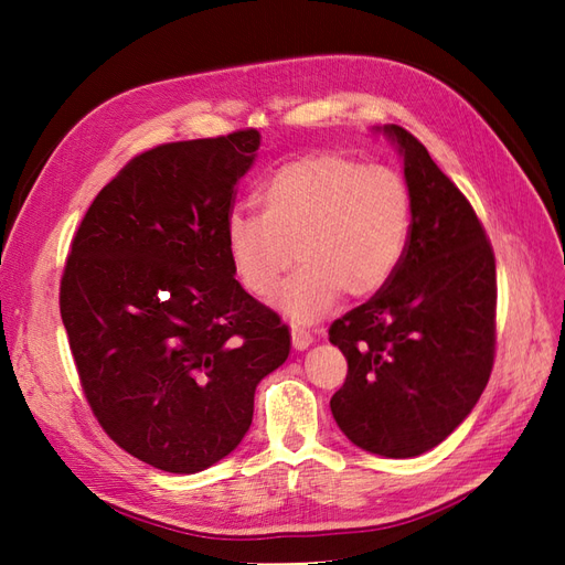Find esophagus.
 <instances>
[{"label": "esophagus", "instance_id": "1", "mask_svg": "<svg viewBox=\"0 0 565 565\" xmlns=\"http://www.w3.org/2000/svg\"><path fill=\"white\" fill-rule=\"evenodd\" d=\"M311 344H313V337L309 332L301 330V328H292V347L297 351H306Z\"/></svg>", "mask_w": 565, "mask_h": 565}]
</instances>
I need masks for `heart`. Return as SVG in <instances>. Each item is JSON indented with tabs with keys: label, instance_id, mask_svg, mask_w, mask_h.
Segmentation results:
<instances>
[{
	"label": "heart",
	"instance_id": "b5f03b06",
	"mask_svg": "<svg viewBox=\"0 0 565 565\" xmlns=\"http://www.w3.org/2000/svg\"><path fill=\"white\" fill-rule=\"evenodd\" d=\"M262 214L228 216L226 247L237 278L266 299L295 259L280 309L313 322L349 295L370 297L393 278L413 231V195L388 167L344 152H311L278 167L256 193Z\"/></svg>",
	"mask_w": 565,
	"mask_h": 565
}]
</instances>
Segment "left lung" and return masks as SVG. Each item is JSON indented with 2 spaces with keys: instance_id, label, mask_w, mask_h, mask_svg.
I'll use <instances>...</instances> for the list:
<instances>
[{
  "instance_id": "obj_1",
  "label": "left lung",
  "mask_w": 565,
  "mask_h": 565,
  "mask_svg": "<svg viewBox=\"0 0 565 565\" xmlns=\"http://www.w3.org/2000/svg\"><path fill=\"white\" fill-rule=\"evenodd\" d=\"M396 146L413 195V231L393 278L332 322L349 374L332 417L353 446L419 457L467 419L494 355V256L459 188L413 134L372 127Z\"/></svg>"
}]
</instances>
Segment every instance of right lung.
<instances>
[{"label": "right lung", "mask_w": 565, "mask_h": 565, "mask_svg": "<svg viewBox=\"0 0 565 565\" xmlns=\"http://www.w3.org/2000/svg\"><path fill=\"white\" fill-rule=\"evenodd\" d=\"M262 134L158 146L84 214L61 280L79 382L106 434L146 465L198 473L249 431L289 330L235 280L226 224Z\"/></svg>", "instance_id": "right-lung-1"}]
</instances>
